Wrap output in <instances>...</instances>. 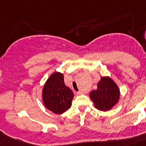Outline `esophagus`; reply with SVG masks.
Masks as SVG:
<instances>
[{"label":"esophagus","instance_id":"obj_1","mask_svg":"<svg viewBox=\"0 0 146 146\" xmlns=\"http://www.w3.org/2000/svg\"><path fill=\"white\" fill-rule=\"evenodd\" d=\"M76 94H78V95H79V94H83V92H77Z\"/></svg>","mask_w":146,"mask_h":146}]
</instances>
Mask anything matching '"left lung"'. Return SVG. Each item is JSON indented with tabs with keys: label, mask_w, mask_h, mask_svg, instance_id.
<instances>
[{
	"label": "left lung",
	"mask_w": 146,
	"mask_h": 146,
	"mask_svg": "<svg viewBox=\"0 0 146 146\" xmlns=\"http://www.w3.org/2000/svg\"><path fill=\"white\" fill-rule=\"evenodd\" d=\"M119 96L118 87L109 77H102L98 84V89L90 93L95 108L101 111L112 109L118 103Z\"/></svg>",
	"instance_id": "1"
}]
</instances>
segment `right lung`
<instances>
[{
    "label": "right lung",
    "instance_id": "add662e5",
    "mask_svg": "<svg viewBox=\"0 0 146 146\" xmlns=\"http://www.w3.org/2000/svg\"><path fill=\"white\" fill-rule=\"evenodd\" d=\"M74 97L73 92L66 86L63 74L53 73L42 89V100L47 109L55 114H61L71 106Z\"/></svg>",
    "mask_w": 146,
    "mask_h": 146
}]
</instances>
